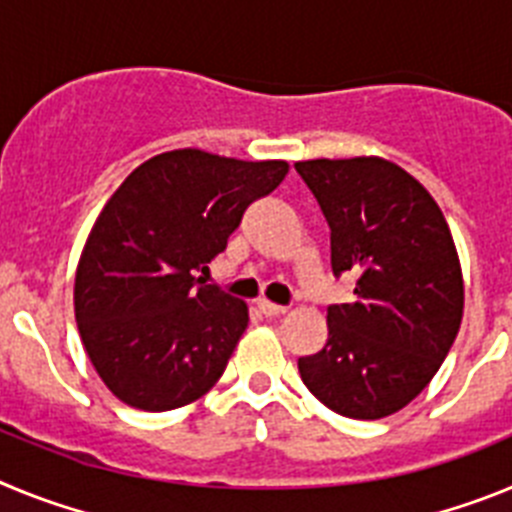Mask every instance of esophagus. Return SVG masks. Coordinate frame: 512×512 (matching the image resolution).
I'll list each match as a JSON object with an SVG mask.
<instances>
[{
	"mask_svg": "<svg viewBox=\"0 0 512 512\" xmlns=\"http://www.w3.org/2000/svg\"><path fill=\"white\" fill-rule=\"evenodd\" d=\"M256 307H259L261 315H266V318H277V315H282L284 307L282 305H274V302L269 300H259L256 302Z\"/></svg>",
	"mask_w": 512,
	"mask_h": 512,
	"instance_id": "obj_1",
	"label": "esophagus"
}]
</instances>
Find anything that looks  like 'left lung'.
<instances>
[{
  "instance_id": "obj_1",
  "label": "left lung",
  "mask_w": 512,
  "mask_h": 512,
  "mask_svg": "<svg viewBox=\"0 0 512 512\" xmlns=\"http://www.w3.org/2000/svg\"><path fill=\"white\" fill-rule=\"evenodd\" d=\"M330 228L333 274L354 300L328 307V343L297 361L333 413L377 420L428 387L464 315L459 253L428 189L379 156L297 161Z\"/></svg>"
}]
</instances>
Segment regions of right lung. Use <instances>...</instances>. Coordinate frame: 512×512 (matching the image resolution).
Here are the masks:
<instances>
[{"label": "right lung", "mask_w": 512, "mask_h": 512, "mask_svg": "<svg viewBox=\"0 0 512 512\" xmlns=\"http://www.w3.org/2000/svg\"><path fill=\"white\" fill-rule=\"evenodd\" d=\"M287 171V161L179 148L148 158L107 200L76 266L74 312L117 400L164 413L200 400L223 377L248 307L194 274L207 271L248 205Z\"/></svg>", "instance_id": "add662e5"}]
</instances>
